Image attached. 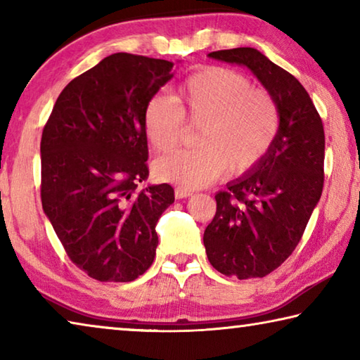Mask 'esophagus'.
Returning <instances> with one entry per match:
<instances>
[{"label":"esophagus","mask_w":360,"mask_h":360,"mask_svg":"<svg viewBox=\"0 0 360 360\" xmlns=\"http://www.w3.org/2000/svg\"><path fill=\"white\" fill-rule=\"evenodd\" d=\"M191 195H192V192L187 191V188H182V187H176L174 188V197L178 198V200L187 198V197H191Z\"/></svg>","instance_id":"1"}]
</instances>
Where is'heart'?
Here are the masks:
<instances>
[{"mask_svg":"<svg viewBox=\"0 0 360 360\" xmlns=\"http://www.w3.org/2000/svg\"><path fill=\"white\" fill-rule=\"evenodd\" d=\"M150 96L143 130L158 154L176 149L184 120L200 125L197 149L181 150L154 163L157 179L182 188L205 187L227 172L231 178L254 172L275 144L281 115L273 96L251 79L224 66H206L182 82L174 95Z\"/></svg>","mask_w":360,"mask_h":360,"instance_id":"heart-1","label":"heart"}]
</instances>
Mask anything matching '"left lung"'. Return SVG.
<instances>
[{"mask_svg": "<svg viewBox=\"0 0 360 360\" xmlns=\"http://www.w3.org/2000/svg\"><path fill=\"white\" fill-rule=\"evenodd\" d=\"M210 57L248 66L281 115L264 162L216 193V214L203 235L210 264L222 275L264 278L294 252L321 198L324 125L303 85L257 49H227Z\"/></svg>", "mask_w": 360, "mask_h": 360, "instance_id": "left-lung-1", "label": "left lung"}]
</instances>
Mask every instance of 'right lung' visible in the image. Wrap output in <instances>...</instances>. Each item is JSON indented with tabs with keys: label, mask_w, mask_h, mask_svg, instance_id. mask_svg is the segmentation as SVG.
<instances>
[{
	"label": "right lung",
	"mask_w": 360,
	"mask_h": 360,
	"mask_svg": "<svg viewBox=\"0 0 360 360\" xmlns=\"http://www.w3.org/2000/svg\"><path fill=\"white\" fill-rule=\"evenodd\" d=\"M172 70L112 53L66 85L42 130V210L72 264L96 281H135L154 262L155 225L174 191L138 188L149 176L143 109Z\"/></svg>",
	"instance_id": "1"
}]
</instances>
